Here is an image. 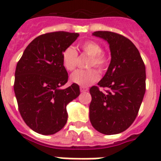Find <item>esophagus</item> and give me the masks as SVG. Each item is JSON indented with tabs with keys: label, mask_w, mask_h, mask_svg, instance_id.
<instances>
[{
	"label": "esophagus",
	"mask_w": 161,
	"mask_h": 161,
	"mask_svg": "<svg viewBox=\"0 0 161 161\" xmlns=\"http://www.w3.org/2000/svg\"><path fill=\"white\" fill-rule=\"evenodd\" d=\"M80 91H81V92H86V91H88L89 90V88L87 86H80Z\"/></svg>",
	"instance_id": "1"
}]
</instances>
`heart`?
I'll return each mask as SVG.
<instances>
[{
	"instance_id": "heart-1",
	"label": "heart",
	"mask_w": 161,
	"mask_h": 161,
	"mask_svg": "<svg viewBox=\"0 0 161 161\" xmlns=\"http://www.w3.org/2000/svg\"><path fill=\"white\" fill-rule=\"evenodd\" d=\"M83 53L90 56L87 62L88 67H96L99 71H104L107 68L109 56L98 42L94 41H86L80 45ZM62 65L65 70L71 71L76 67L78 63V53L72 46H68L63 51L61 55ZM99 78L98 71L95 68H89L86 70H77L70 75V80L73 83L86 86L96 81Z\"/></svg>"
}]
</instances>
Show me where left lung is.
<instances>
[{
    "label": "left lung",
    "instance_id": "obj_1",
    "mask_svg": "<svg viewBox=\"0 0 161 161\" xmlns=\"http://www.w3.org/2000/svg\"><path fill=\"white\" fill-rule=\"evenodd\" d=\"M110 45L111 60L98 86L91 87L90 120L105 135L128 129L138 115L146 93V66L138 49L128 38L111 31H95ZM107 88L105 92L99 87Z\"/></svg>",
    "mask_w": 161,
    "mask_h": 161
}]
</instances>
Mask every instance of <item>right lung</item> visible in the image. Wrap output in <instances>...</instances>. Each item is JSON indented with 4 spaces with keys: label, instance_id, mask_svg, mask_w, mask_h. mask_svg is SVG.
<instances>
[{
    "label": "right lung",
    "instance_id": "obj_1",
    "mask_svg": "<svg viewBox=\"0 0 161 161\" xmlns=\"http://www.w3.org/2000/svg\"><path fill=\"white\" fill-rule=\"evenodd\" d=\"M78 36L66 31L41 35L17 62L14 91L18 109L25 124L37 133L53 135L62 129L67 121L66 105L80 95L75 83L60 89L68 80L61 55Z\"/></svg>",
    "mask_w": 161,
    "mask_h": 161
}]
</instances>
